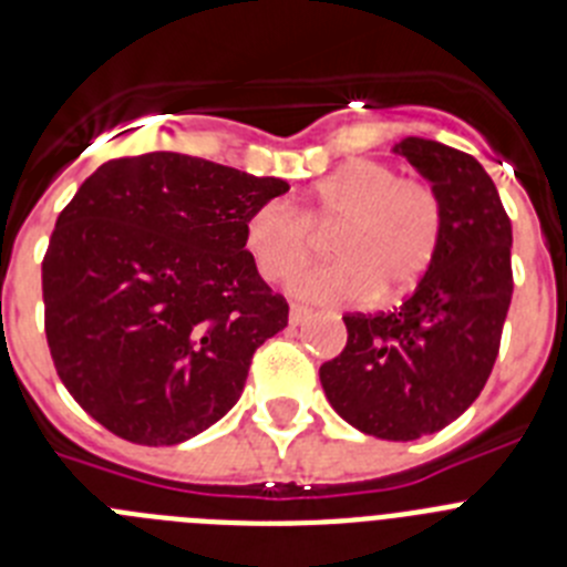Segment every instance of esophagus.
Here are the masks:
<instances>
[{"label": "esophagus", "instance_id": "1", "mask_svg": "<svg viewBox=\"0 0 567 567\" xmlns=\"http://www.w3.org/2000/svg\"><path fill=\"white\" fill-rule=\"evenodd\" d=\"M309 315H312V309L300 307V303H292V307H289V323H292V327H300V323H303Z\"/></svg>", "mask_w": 567, "mask_h": 567}]
</instances>
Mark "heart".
I'll use <instances>...</instances> for the list:
<instances>
[{"label": "heart", "instance_id": "heart-1", "mask_svg": "<svg viewBox=\"0 0 567 567\" xmlns=\"http://www.w3.org/2000/svg\"><path fill=\"white\" fill-rule=\"evenodd\" d=\"M327 264L292 280L298 298L320 303L398 295L417 284L437 252L443 207L432 184L405 178L392 164L352 158L300 195L298 209L284 198L258 204L244 221V249L260 278L289 280L327 233Z\"/></svg>", "mask_w": 567, "mask_h": 567}]
</instances>
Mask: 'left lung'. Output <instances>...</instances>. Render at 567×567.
I'll list each match as a JSON object with an SVG mask.
<instances>
[{"instance_id":"8db88e82","label":"left lung","mask_w":567,"mask_h":567,"mask_svg":"<svg viewBox=\"0 0 567 567\" xmlns=\"http://www.w3.org/2000/svg\"><path fill=\"white\" fill-rule=\"evenodd\" d=\"M443 207L437 252L394 312L343 315V352L320 365L334 412L380 440H417L483 392L514 292L511 218L483 164L429 138L394 147Z\"/></svg>"}]
</instances>
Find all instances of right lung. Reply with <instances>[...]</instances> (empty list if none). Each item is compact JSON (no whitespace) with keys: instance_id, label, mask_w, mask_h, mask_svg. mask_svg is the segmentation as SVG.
<instances>
[{"instance_id":"add662e5","label":"right lung","mask_w":567,"mask_h":567,"mask_svg":"<svg viewBox=\"0 0 567 567\" xmlns=\"http://www.w3.org/2000/svg\"><path fill=\"white\" fill-rule=\"evenodd\" d=\"M289 189L178 153L124 155L84 178L42 260L44 334L90 417L138 445L202 434L238 403L289 303L244 249V221Z\"/></svg>"}]
</instances>
